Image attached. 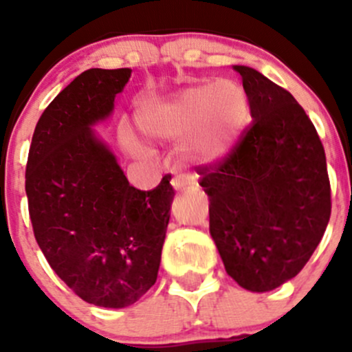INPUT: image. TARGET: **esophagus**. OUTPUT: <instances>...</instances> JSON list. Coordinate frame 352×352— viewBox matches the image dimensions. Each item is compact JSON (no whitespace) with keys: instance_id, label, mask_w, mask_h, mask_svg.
Returning <instances> with one entry per match:
<instances>
[{"instance_id":"1","label":"esophagus","mask_w":352,"mask_h":352,"mask_svg":"<svg viewBox=\"0 0 352 352\" xmlns=\"http://www.w3.org/2000/svg\"><path fill=\"white\" fill-rule=\"evenodd\" d=\"M194 182H196V179H194L192 175H177L175 179H172V186L175 190L184 189V187L190 186V184Z\"/></svg>"}]
</instances>
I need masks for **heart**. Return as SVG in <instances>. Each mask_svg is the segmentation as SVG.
Masks as SVG:
<instances>
[{
  "label": "heart",
  "mask_w": 352,
  "mask_h": 352,
  "mask_svg": "<svg viewBox=\"0 0 352 352\" xmlns=\"http://www.w3.org/2000/svg\"><path fill=\"white\" fill-rule=\"evenodd\" d=\"M250 119V102L245 88L232 80H219L186 88L168 100H153L136 112L138 127L155 140H189L187 156L197 165L212 166L235 151ZM122 144L134 155H143L129 134Z\"/></svg>",
  "instance_id": "obj_1"
}]
</instances>
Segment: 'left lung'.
Segmentation results:
<instances>
[{
    "label": "left lung",
    "instance_id": "obj_1",
    "mask_svg": "<svg viewBox=\"0 0 352 352\" xmlns=\"http://www.w3.org/2000/svg\"><path fill=\"white\" fill-rule=\"evenodd\" d=\"M252 124L228 160L202 166L209 233L226 272L264 293L310 261L330 218L327 162L317 129L289 91L248 66H233Z\"/></svg>",
    "mask_w": 352,
    "mask_h": 352
}]
</instances>
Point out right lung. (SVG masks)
Segmentation results:
<instances>
[{"label":"right lung","instance_id":"add662e5","mask_svg":"<svg viewBox=\"0 0 352 352\" xmlns=\"http://www.w3.org/2000/svg\"><path fill=\"white\" fill-rule=\"evenodd\" d=\"M129 67H91L49 104L28 150L25 190L35 240L49 265L87 303L124 308L158 276L175 190L129 186L91 127L113 110Z\"/></svg>","mask_w":352,"mask_h":352}]
</instances>
